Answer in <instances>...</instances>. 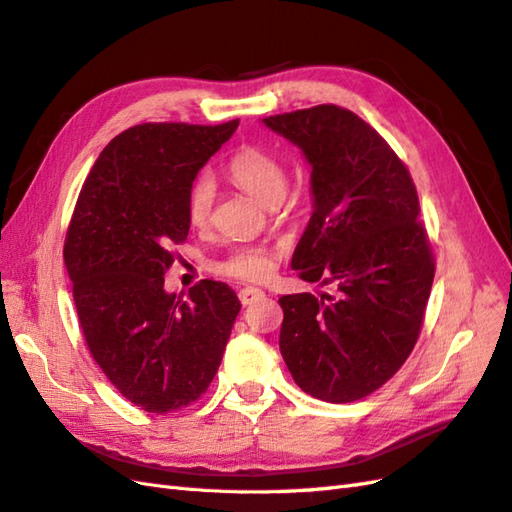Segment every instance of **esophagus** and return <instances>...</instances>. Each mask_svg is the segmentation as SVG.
Wrapping results in <instances>:
<instances>
[{"mask_svg":"<svg viewBox=\"0 0 512 512\" xmlns=\"http://www.w3.org/2000/svg\"><path fill=\"white\" fill-rule=\"evenodd\" d=\"M240 301H242V305H251V303H255V301H259L261 296H264V292H261L259 288H242L240 290Z\"/></svg>","mask_w":512,"mask_h":512,"instance_id":"obj_1","label":"esophagus"}]
</instances>
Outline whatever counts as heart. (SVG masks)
<instances>
[{"label": "heart", "instance_id": "obj_1", "mask_svg": "<svg viewBox=\"0 0 512 512\" xmlns=\"http://www.w3.org/2000/svg\"><path fill=\"white\" fill-rule=\"evenodd\" d=\"M227 174L237 187L264 202L266 207H275L288 192V170H285L281 159L264 148L244 146L237 150L227 163ZM213 202H216V181L209 174H200L187 194V220L192 227H207L213 213ZM275 261L277 248L244 244L233 246L218 261L216 270L242 281H264L275 270Z\"/></svg>", "mask_w": 512, "mask_h": 512}]
</instances>
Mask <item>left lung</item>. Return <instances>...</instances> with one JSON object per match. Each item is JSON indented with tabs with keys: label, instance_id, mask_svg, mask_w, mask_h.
Masks as SVG:
<instances>
[{
	"label": "left lung",
	"instance_id": "left-lung-1",
	"mask_svg": "<svg viewBox=\"0 0 512 512\" xmlns=\"http://www.w3.org/2000/svg\"><path fill=\"white\" fill-rule=\"evenodd\" d=\"M264 124L312 165L314 213L292 268L336 294H285L279 349L301 390L329 403L382 388L419 340L436 261L412 176L362 117L318 104Z\"/></svg>",
	"mask_w": 512,
	"mask_h": 512
}]
</instances>
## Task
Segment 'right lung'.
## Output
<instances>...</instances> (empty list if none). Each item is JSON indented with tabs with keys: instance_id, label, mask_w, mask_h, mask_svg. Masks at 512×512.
<instances>
[{
	"instance_id": "obj_1",
	"label": "right lung",
	"mask_w": 512,
	"mask_h": 512,
	"mask_svg": "<svg viewBox=\"0 0 512 512\" xmlns=\"http://www.w3.org/2000/svg\"><path fill=\"white\" fill-rule=\"evenodd\" d=\"M237 124L124 130L100 152L71 213L63 257L82 336L106 379L146 412L205 395L240 314L222 281H198L187 299L163 290L172 248L189 233V187Z\"/></svg>"
}]
</instances>
